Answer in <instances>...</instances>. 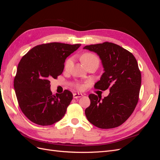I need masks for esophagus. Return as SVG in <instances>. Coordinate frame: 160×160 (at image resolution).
<instances>
[{
  "mask_svg": "<svg viewBox=\"0 0 160 160\" xmlns=\"http://www.w3.org/2000/svg\"><path fill=\"white\" fill-rule=\"evenodd\" d=\"M81 97H83V95H82L81 93H73V98L74 99L79 98H81Z\"/></svg>",
  "mask_w": 160,
  "mask_h": 160,
  "instance_id": "34e87169",
  "label": "esophagus"
}]
</instances>
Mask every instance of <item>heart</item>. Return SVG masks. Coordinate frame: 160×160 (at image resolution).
<instances>
[{
  "label": "heart",
  "instance_id": "b5f03b06",
  "mask_svg": "<svg viewBox=\"0 0 160 160\" xmlns=\"http://www.w3.org/2000/svg\"><path fill=\"white\" fill-rule=\"evenodd\" d=\"M81 61L83 62V63L86 65H88V63L91 62H93V61H99L98 60V58L95 55L92 54L91 52H85L84 54L81 56ZM72 62H73V61H72V58H69V59H67V61H65V69H69L71 67L72 65ZM77 88L81 89L82 88V85H79V84H77Z\"/></svg>",
  "mask_w": 160,
  "mask_h": 160
}]
</instances>
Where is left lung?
<instances>
[{
    "mask_svg": "<svg viewBox=\"0 0 160 160\" xmlns=\"http://www.w3.org/2000/svg\"><path fill=\"white\" fill-rule=\"evenodd\" d=\"M84 49L98 55L104 72L95 88L109 89L101 99L90 94L91 104L85 111L89 122L101 129H111L123 124L132 114L139 99L142 75L137 60L132 52L112 42L87 45Z\"/></svg>",
    "mask_w": 160,
    "mask_h": 160,
    "instance_id": "obj_1",
    "label": "left lung"
}]
</instances>
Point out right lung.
<instances>
[{"label":"right lung","mask_w":160,"mask_h":160,"mask_svg":"<svg viewBox=\"0 0 160 160\" xmlns=\"http://www.w3.org/2000/svg\"><path fill=\"white\" fill-rule=\"evenodd\" d=\"M81 44L50 42L33 47L18 65L14 88L22 113L32 122L50 125L61 120L72 99L69 90L52 94L49 79L64 69L67 57Z\"/></svg>","instance_id":"add662e5"}]
</instances>
